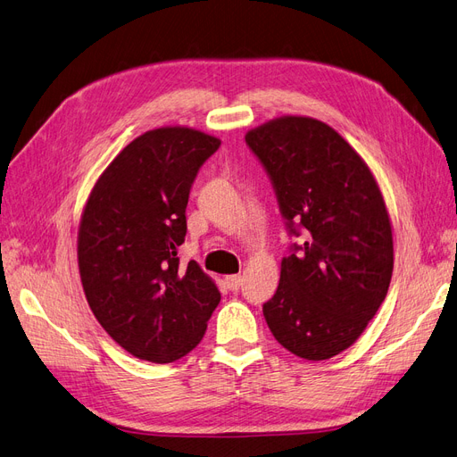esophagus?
<instances>
[{
	"instance_id": "1",
	"label": "esophagus",
	"mask_w": 457,
	"mask_h": 457,
	"mask_svg": "<svg viewBox=\"0 0 457 457\" xmlns=\"http://www.w3.org/2000/svg\"><path fill=\"white\" fill-rule=\"evenodd\" d=\"M225 283L230 291H238L242 287V276H227Z\"/></svg>"
}]
</instances>
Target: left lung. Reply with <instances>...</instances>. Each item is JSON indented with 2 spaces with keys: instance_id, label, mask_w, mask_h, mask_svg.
Listing matches in <instances>:
<instances>
[{
  "instance_id": "1",
  "label": "left lung",
  "mask_w": 457,
  "mask_h": 457,
  "mask_svg": "<svg viewBox=\"0 0 457 457\" xmlns=\"http://www.w3.org/2000/svg\"><path fill=\"white\" fill-rule=\"evenodd\" d=\"M270 176L293 236L279 286L262 306L291 353L325 361L348 350L387 295L393 236L380 187L357 151L328 124L286 115L245 134Z\"/></svg>"
}]
</instances>
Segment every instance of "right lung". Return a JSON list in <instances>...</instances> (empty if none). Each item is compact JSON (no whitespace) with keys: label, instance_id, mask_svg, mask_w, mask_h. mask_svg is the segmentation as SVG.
<instances>
[{"label":"right lung","instance_id":"1","mask_svg":"<svg viewBox=\"0 0 457 457\" xmlns=\"http://www.w3.org/2000/svg\"><path fill=\"white\" fill-rule=\"evenodd\" d=\"M221 139L187 127L141 134L94 183L77 234L83 291L120 348L171 363L206 333L221 301L196 261L179 264L185 210L200 166Z\"/></svg>","mask_w":457,"mask_h":457}]
</instances>
